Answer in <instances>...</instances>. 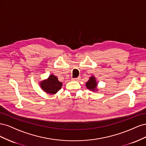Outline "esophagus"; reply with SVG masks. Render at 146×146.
I'll list each match as a JSON object with an SVG mask.
<instances>
[{
    "mask_svg": "<svg viewBox=\"0 0 146 146\" xmlns=\"http://www.w3.org/2000/svg\"><path fill=\"white\" fill-rule=\"evenodd\" d=\"M72 80H74V81H77V82H78V81H79L80 80V77H77V78H73L72 79Z\"/></svg>",
    "mask_w": 146,
    "mask_h": 146,
    "instance_id": "obj_1",
    "label": "esophagus"
}]
</instances>
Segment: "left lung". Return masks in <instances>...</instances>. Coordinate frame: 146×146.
I'll use <instances>...</instances> for the list:
<instances>
[{"label": "left lung", "instance_id": "1", "mask_svg": "<svg viewBox=\"0 0 146 146\" xmlns=\"http://www.w3.org/2000/svg\"><path fill=\"white\" fill-rule=\"evenodd\" d=\"M97 85H98V84L96 83L95 77H91L90 80L86 82V86L87 87L88 89L91 90L92 91H95L96 89Z\"/></svg>", "mask_w": 146, "mask_h": 146}]
</instances>
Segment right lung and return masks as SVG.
<instances>
[{
  "mask_svg": "<svg viewBox=\"0 0 146 146\" xmlns=\"http://www.w3.org/2000/svg\"><path fill=\"white\" fill-rule=\"evenodd\" d=\"M42 89L47 93L54 94L56 93L61 88L62 83L58 81V78L54 75H50L46 80L42 81L41 84Z\"/></svg>",
  "mask_w": 146,
  "mask_h": 146,
  "instance_id": "1",
  "label": "right lung"
}]
</instances>
